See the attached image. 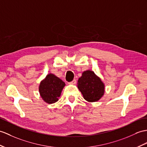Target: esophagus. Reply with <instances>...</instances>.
<instances>
[{
	"label": "esophagus",
	"mask_w": 147,
	"mask_h": 147,
	"mask_svg": "<svg viewBox=\"0 0 147 147\" xmlns=\"http://www.w3.org/2000/svg\"><path fill=\"white\" fill-rule=\"evenodd\" d=\"M76 82H77L76 80V79H74V80H72V81H71V82H70L69 84H71V85H75V84H76Z\"/></svg>",
	"instance_id": "esophagus-1"
}]
</instances>
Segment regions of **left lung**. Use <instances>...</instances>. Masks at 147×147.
Returning a JSON list of instances; mask_svg holds the SVG:
<instances>
[{"instance_id":"obj_1","label":"left lung","mask_w":147,"mask_h":147,"mask_svg":"<svg viewBox=\"0 0 147 147\" xmlns=\"http://www.w3.org/2000/svg\"><path fill=\"white\" fill-rule=\"evenodd\" d=\"M77 87L84 98L88 102L98 101L105 92V85L101 78L90 70L84 71L78 78Z\"/></svg>"}]
</instances>
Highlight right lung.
Masks as SVG:
<instances>
[{"label":"right lung","instance_id":"1","mask_svg":"<svg viewBox=\"0 0 147 147\" xmlns=\"http://www.w3.org/2000/svg\"><path fill=\"white\" fill-rule=\"evenodd\" d=\"M65 84L53 74H49L39 85L38 90L45 102L51 104L59 100Z\"/></svg>","mask_w":147,"mask_h":147}]
</instances>
